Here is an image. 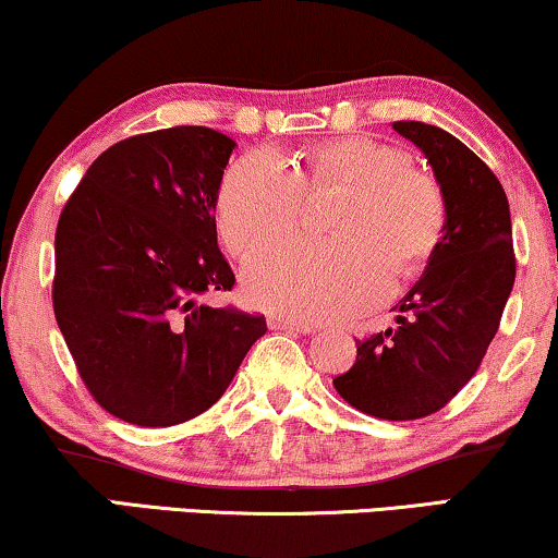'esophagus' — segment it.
<instances>
[{
    "mask_svg": "<svg viewBox=\"0 0 558 558\" xmlns=\"http://www.w3.org/2000/svg\"><path fill=\"white\" fill-rule=\"evenodd\" d=\"M269 327L271 330H287V332H300V335H310L315 332V327H310L307 323H294V319L289 317H269Z\"/></svg>",
    "mask_w": 558,
    "mask_h": 558,
    "instance_id": "esophagus-1",
    "label": "esophagus"
}]
</instances>
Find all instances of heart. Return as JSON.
Instances as JSON below:
<instances>
[{
  "instance_id": "b5f03b06",
  "label": "heart",
  "mask_w": 558,
  "mask_h": 558,
  "mask_svg": "<svg viewBox=\"0 0 558 558\" xmlns=\"http://www.w3.org/2000/svg\"><path fill=\"white\" fill-rule=\"evenodd\" d=\"M342 195L327 218L332 241H284L243 269V294L294 323H335L384 300L424 271L447 233L449 205L434 174L407 149L371 136L312 144L289 167L254 149L228 167L218 187V233L228 254L246 256L292 233L310 201Z\"/></svg>"
}]
</instances>
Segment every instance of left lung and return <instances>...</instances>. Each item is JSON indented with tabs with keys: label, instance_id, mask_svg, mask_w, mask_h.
I'll use <instances>...</instances> for the list:
<instances>
[{
	"label": "left lung",
	"instance_id": "left-lung-1",
	"mask_svg": "<svg viewBox=\"0 0 558 558\" xmlns=\"http://www.w3.org/2000/svg\"><path fill=\"white\" fill-rule=\"evenodd\" d=\"M396 132L426 155L445 187V241L399 304L396 327L355 340L353 368L332 380L350 407L388 422L445 409L475 376L515 281L513 228L500 180L475 151L422 121Z\"/></svg>",
	"mask_w": 558,
	"mask_h": 558
}]
</instances>
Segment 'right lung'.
<instances>
[{
	"instance_id": "add662e5",
	"label": "right lung",
	"mask_w": 558,
	"mask_h": 558,
	"mask_svg": "<svg viewBox=\"0 0 558 558\" xmlns=\"http://www.w3.org/2000/svg\"><path fill=\"white\" fill-rule=\"evenodd\" d=\"M233 147L208 126L129 136L60 213L52 310L88 393L121 422L208 411L266 332L264 315L197 304L235 284L213 216Z\"/></svg>"
}]
</instances>
